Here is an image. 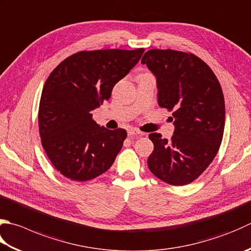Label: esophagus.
I'll return each mask as SVG.
<instances>
[{
    "label": "esophagus",
    "mask_w": 251,
    "mask_h": 251,
    "mask_svg": "<svg viewBox=\"0 0 251 251\" xmlns=\"http://www.w3.org/2000/svg\"><path fill=\"white\" fill-rule=\"evenodd\" d=\"M139 135H141V131H139L138 129H136V128H129L128 129V136L135 137V136H139Z\"/></svg>",
    "instance_id": "34e87169"
}]
</instances>
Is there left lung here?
<instances>
[{
	"label": "left lung",
	"instance_id": "1",
	"mask_svg": "<svg viewBox=\"0 0 251 251\" xmlns=\"http://www.w3.org/2000/svg\"><path fill=\"white\" fill-rule=\"evenodd\" d=\"M141 64L155 76L158 103L173 111L175 126L171 140L158 132L149 135L154 145L149 170L170 185L190 184L213 161L222 142V88L212 70L191 53L153 49L145 53Z\"/></svg>",
	"mask_w": 251,
	"mask_h": 251
}]
</instances>
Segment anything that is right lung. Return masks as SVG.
Returning a JSON list of instances; mask_svg holds the SVG:
<instances>
[{"label": "right lung", "instance_id": "obj_1", "mask_svg": "<svg viewBox=\"0 0 251 251\" xmlns=\"http://www.w3.org/2000/svg\"><path fill=\"white\" fill-rule=\"evenodd\" d=\"M145 49L81 51L54 68L39 105V132L51 163L72 180L86 181L109 170L126 139L92 120V111L139 62Z\"/></svg>", "mask_w": 251, "mask_h": 251}]
</instances>
